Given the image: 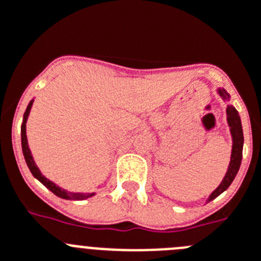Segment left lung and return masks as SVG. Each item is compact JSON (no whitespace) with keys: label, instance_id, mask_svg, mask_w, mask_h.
Returning <instances> with one entry per match:
<instances>
[{"label":"left lung","instance_id":"obj_1","mask_svg":"<svg viewBox=\"0 0 261 261\" xmlns=\"http://www.w3.org/2000/svg\"><path fill=\"white\" fill-rule=\"evenodd\" d=\"M220 95H223L224 99H229V94L224 89L219 90ZM226 118H228V124L230 126V133L233 137V149H231V158H230V164H229L228 172H226L225 177H224L223 182L220 184L219 188L210 195L208 202L214 200L215 198L219 197L221 193L226 190L233 182L234 177L238 173V169L241 167V162H242V150H243V130H242V124H241V118L238 115V111L236 107L228 106L226 109Z\"/></svg>","mask_w":261,"mask_h":261}]
</instances>
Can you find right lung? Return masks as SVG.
Segmentation results:
<instances>
[{
	"mask_svg": "<svg viewBox=\"0 0 261 261\" xmlns=\"http://www.w3.org/2000/svg\"><path fill=\"white\" fill-rule=\"evenodd\" d=\"M33 101L30 102V105L27 106V110L24 112V118H23V124H21V149H23V155H24V159H25V163H27L28 168H30L31 173L37 178L40 182L44 184L47 189H49L51 193L57 195L59 198H63V199H71V200H83V199H87V198L92 197V194H80V193H70V191L64 190V189H61L59 186H57L56 184H53L51 181L47 180L46 177H44L41 174V172L38 171V168L36 167L35 162H33V158L31 155L30 151V147H28V142H27V135H25V121H27L28 115H30L31 111V107H32Z\"/></svg>",
	"mask_w": 261,
	"mask_h": 261,
	"instance_id": "add662e5",
	"label": "right lung"
}]
</instances>
